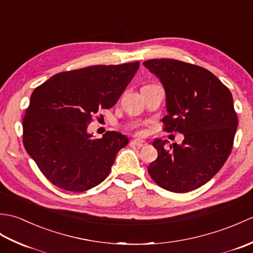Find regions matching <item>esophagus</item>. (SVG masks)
I'll use <instances>...</instances> for the list:
<instances>
[{
	"instance_id": "1",
	"label": "esophagus",
	"mask_w": 253,
	"mask_h": 253,
	"mask_svg": "<svg viewBox=\"0 0 253 253\" xmlns=\"http://www.w3.org/2000/svg\"><path fill=\"white\" fill-rule=\"evenodd\" d=\"M132 143H135L138 148H142V147H144L147 144L144 141L139 140V139H135V140H132Z\"/></svg>"
}]
</instances>
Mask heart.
Returning a JSON list of instances; mask_svg holds the SVG:
<instances>
[{
  "label": "heart",
  "mask_w": 253,
  "mask_h": 253,
  "mask_svg": "<svg viewBox=\"0 0 253 253\" xmlns=\"http://www.w3.org/2000/svg\"><path fill=\"white\" fill-rule=\"evenodd\" d=\"M133 127H135V128H136V129L138 130V132H139V133H141V135H142V133L144 132V130H143V128L141 127V125H139V124H136V125H133Z\"/></svg>",
  "instance_id": "obj_1"
}]
</instances>
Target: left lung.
I'll return each mask as SVG.
<instances>
[{
    "instance_id": "1",
    "label": "left lung",
    "mask_w": 253,
    "mask_h": 253,
    "mask_svg": "<svg viewBox=\"0 0 253 253\" xmlns=\"http://www.w3.org/2000/svg\"><path fill=\"white\" fill-rule=\"evenodd\" d=\"M143 65L165 88L163 129L185 137L182 144L169 149L166 141H153L158 159L149 165V175L169 191L195 190L222 169L232 152L238 126L233 95L215 75L198 65L170 58H153Z\"/></svg>"
}]
</instances>
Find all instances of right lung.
Here are the masks:
<instances>
[{
	"label": "right lung",
	"instance_id": "1",
	"mask_svg": "<svg viewBox=\"0 0 253 253\" xmlns=\"http://www.w3.org/2000/svg\"><path fill=\"white\" fill-rule=\"evenodd\" d=\"M138 68L139 62L74 69L34 90L23 118V143L53 185L83 192L109 176L128 139L116 131L93 139L87 127L99 111L115 105Z\"/></svg>",
	"mask_w": 253,
	"mask_h": 253
}]
</instances>
